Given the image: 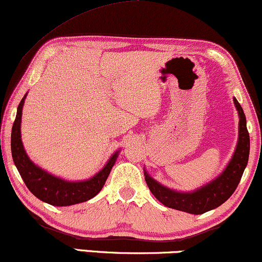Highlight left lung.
I'll return each mask as SVG.
<instances>
[{"instance_id":"obj_1","label":"left lung","mask_w":262,"mask_h":262,"mask_svg":"<svg viewBox=\"0 0 262 262\" xmlns=\"http://www.w3.org/2000/svg\"><path fill=\"white\" fill-rule=\"evenodd\" d=\"M234 104L237 106L238 114H239L238 144L230 164L217 179L202 187L200 189H196L195 192L180 193L161 186L156 180L151 179L147 172H144L146 182L149 187L150 192L167 208L186 211L194 215L204 214L209 210H212L224 204L226 200L233 194L235 188L239 185L242 175H243L245 166L248 164L250 150V138L247 128V120H245L244 112L235 98Z\"/></svg>"}]
</instances>
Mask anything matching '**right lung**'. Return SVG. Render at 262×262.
<instances>
[{"mask_svg": "<svg viewBox=\"0 0 262 262\" xmlns=\"http://www.w3.org/2000/svg\"><path fill=\"white\" fill-rule=\"evenodd\" d=\"M24 98L19 103L17 116L12 127L11 149L12 157L15 166L20 173L23 181L29 190L42 202L54 206H68L86 202L98 194L104 186L106 179L113 165H114L118 153L111 158L108 164L99 171L96 176L81 182H68L62 179L50 175L46 171L35 165L25 153L20 140V122L21 109L24 104Z\"/></svg>", "mask_w": 262, "mask_h": 262, "instance_id": "add662e5", "label": "right lung"}]
</instances>
